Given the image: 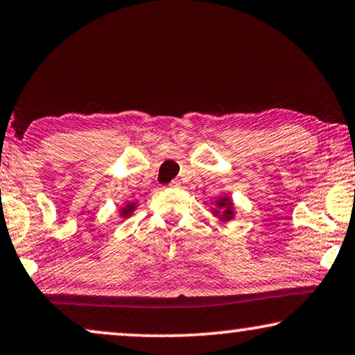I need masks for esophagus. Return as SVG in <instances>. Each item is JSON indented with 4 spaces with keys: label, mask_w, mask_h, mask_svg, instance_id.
Listing matches in <instances>:
<instances>
[{
    "label": "esophagus",
    "mask_w": 355,
    "mask_h": 355,
    "mask_svg": "<svg viewBox=\"0 0 355 355\" xmlns=\"http://www.w3.org/2000/svg\"><path fill=\"white\" fill-rule=\"evenodd\" d=\"M170 187H172V188H178V187H180V182H178V180H172V182H170Z\"/></svg>",
    "instance_id": "esophagus-1"
}]
</instances>
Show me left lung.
<instances>
[{"mask_svg": "<svg viewBox=\"0 0 355 355\" xmlns=\"http://www.w3.org/2000/svg\"><path fill=\"white\" fill-rule=\"evenodd\" d=\"M217 206L224 207V211H222V219L224 220L232 219L234 209H232V202L229 201V198H220V200L217 201ZM214 214H219V211H214Z\"/></svg>", "mask_w": 355, "mask_h": 355, "instance_id": "obj_1", "label": "left lung"}]
</instances>
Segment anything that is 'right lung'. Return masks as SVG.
<instances>
[{"instance_id":"add662e5","label":"right lung","mask_w":355,"mask_h":355,"mask_svg":"<svg viewBox=\"0 0 355 355\" xmlns=\"http://www.w3.org/2000/svg\"><path fill=\"white\" fill-rule=\"evenodd\" d=\"M135 205H133V202H130V205L128 206H126V207H123V211H121V216L123 217H126V216H130L131 214V212H133L135 211Z\"/></svg>"}]
</instances>
